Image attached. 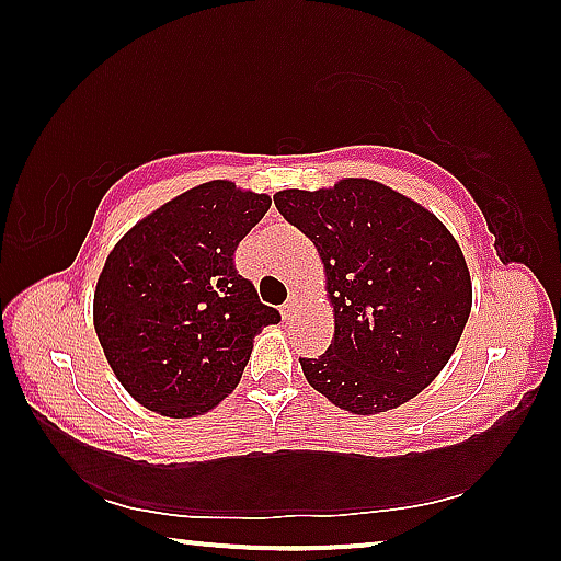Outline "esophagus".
<instances>
[{
    "instance_id": "esophagus-1",
    "label": "esophagus",
    "mask_w": 561,
    "mask_h": 561,
    "mask_svg": "<svg viewBox=\"0 0 561 561\" xmlns=\"http://www.w3.org/2000/svg\"><path fill=\"white\" fill-rule=\"evenodd\" d=\"M294 311H297V297H291L282 304V317L284 319H291Z\"/></svg>"
}]
</instances>
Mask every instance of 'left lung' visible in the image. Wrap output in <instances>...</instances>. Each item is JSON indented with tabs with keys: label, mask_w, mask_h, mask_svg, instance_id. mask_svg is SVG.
<instances>
[{
	"label": "left lung",
	"mask_w": 561,
	"mask_h": 561,
	"mask_svg": "<svg viewBox=\"0 0 561 561\" xmlns=\"http://www.w3.org/2000/svg\"><path fill=\"white\" fill-rule=\"evenodd\" d=\"M274 205L314 242L334 304L327 354L299 358L307 381L356 415L411 401L450 360L472 307L468 264L448 227L364 178L282 190Z\"/></svg>",
	"instance_id": "8db88e82"
}]
</instances>
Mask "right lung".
<instances>
[{
  "label": "right lung",
  "mask_w": 561,
  "mask_h": 561,
  "mask_svg": "<svg viewBox=\"0 0 561 561\" xmlns=\"http://www.w3.org/2000/svg\"><path fill=\"white\" fill-rule=\"evenodd\" d=\"M267 195L213 180L158 207L113 247L93 327L121 386L168 417L207 413L240 383L262 327L282 319L234 270Z\"/></svg>",
  "instance_id": "obj_1"
}]
</instances>
